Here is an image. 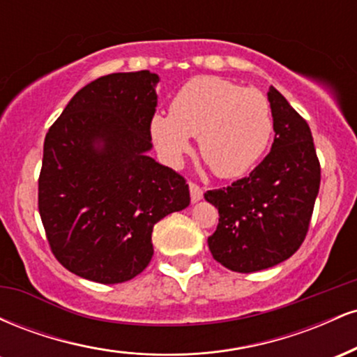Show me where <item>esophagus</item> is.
I'll return each instance as SVG.
<instances>
[{
	"instance_id": "34e87169",
	"label": "esophagus",
	"mask_w": 357,
	"mask_h": 357,
	"mask_svg": "<svg viewBox=\"0 0 357 357\" xmlns=\"http://www.w3.org/2000/svg\"><path fill=\"white\" fill-rule=\"evenodd\" d=\"M190 192H191V202L198 203L203 198V190L196 183H190Z\"/></svg>"
}]
</instances>
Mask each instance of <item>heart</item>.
I'll return each instance as SVG.
<instances>
[{"mask_svg": "<svg viewBox=\"0 0 357 357\" xmlns=\"http://www.w3.org/2000/svg\"><path fill=\"white\" fill-rule=\"evenodd\" d=\"M273 132L267 97L216 77L188 82L171 102L169 116L155 114L151 134L162 155L178 165L198 136L199 154L220 178L248 173Z\"/></svg>", "mask_w": 357, "mask_h": 357, "instance_id": "heart-1", "label": "heart"}]
</instances>
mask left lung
Returning a JSON list of instances; mask_svg holds the SVG:
<instances>
[{"label": "left lung", "mask_w": 357, "mask_h": 357, "mask_svg": "<svg viewBox=\"0 0 357 357\" xmlns=\"http://www.w3.org/2000/svg\"><path fill=\"white\" fill-rule=\"evenodd\" d=\"M267 96L275 130L270 153L247 178L204 192L220 213L208 238L211 255L240 273L275 267L297 252L321 186L309 124L277 89L270 87Z\"/></svg>", "instance_id": "left-lung-1"}]
</instances>
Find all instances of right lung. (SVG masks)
<instances>
[{
    "label": "right lung",
    "mask_w": 357,
    "mask_h": 357,
    "mask_svg": "<svg viewBox=\"0 0 357 357\" xmlns=\"http://www.w3.org/2000/svg\"><path fill=\"white\" fill-rule=\"evenodd\" d=\"M159 77L110 73L80 89L48 129L38 210L56 260L99 284H121L153 258L154 225L190 204L186 179L155 162Z\"/></svg>",
    "instance_id": "add662e5"
}]
</instances>
